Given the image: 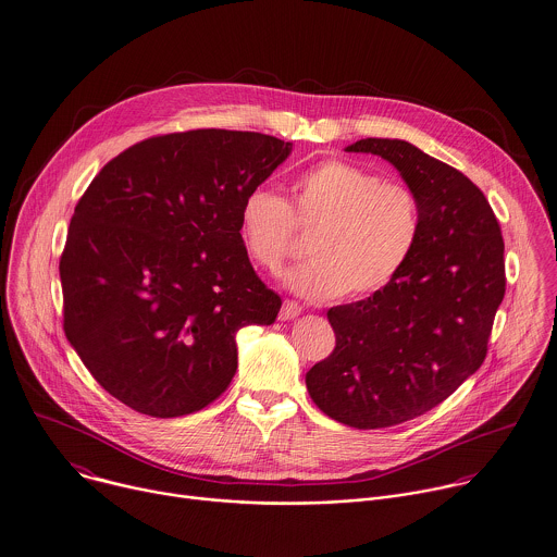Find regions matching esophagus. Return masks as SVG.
I'll return each mask as SVG.
<instances>
[{
  "mask_svg": "<svg viewBox=\"0 0 557 557\" xmlns=\"http://www.w3.org/2000/svg\"><path fill=\"white\" fill-rule=\"evenodd\" d=\"M302 313V307L295 302V300H284L282 305V311H280V320L282 322H288V320H295Z\"/></svg>",
  "mask_w": 557,
  "mask_h": 557,
  "instance_id": "34e87169",
  "label": "esophagus"
}]
</instances>
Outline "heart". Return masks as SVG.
Returning a JSON list of instances; mask_svg holds the SVG:
<instances>
[{
  "instance_id": "heart-1",
  "label": "heart",
  "mask_w": 557,
  "mask_h": 557,
  "mask_svg": "<svg viewBox=\"0 0 557 557\" xmlns=\"http://www.w3.org/2000/svg\"><path fill=\"white\" fill-rule=\"evenodd\" d=\"M296 230L313 237L311 261L286 277L290 290L309 298H366L385 290L412 259L423 208L408 185L327 160L296 176L288 201L267 189L244 197L239 235L257 267L280 271L295 250Z\"/></svg>"
}]
</instances>
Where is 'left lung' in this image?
<instances>
[{"mask_svg": "<svg viewBox=\"0 0 557 557\" xmlns=\"http://www.w3.org/2000/svg\"><path fill=\"white\" fill-rule=\"evenodd\" d=\"M423 208L419 246L385 290L327 311L336 347L305 376L315 406L356 429L417 419L484 363L505 296V244L488 199L457 168L399 138H361Z\"/></svg>", "mask_w": 557, "mask_h": 557, "instance_id": "obj_1", "label": "left lung"}]
</instances>
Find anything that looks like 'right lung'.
I'll return each instance as SVG.
<instances>
[{
    "label": "right lung",
    "instance_id": "obj_1",
    "mask_svg": "<svg viewBox=\"0 0 557 557\" xmlns=\"http://www.w3.org/2000/svg\"><path fill=\"white\" fill-rule=\"evenodd\" d=\"M290 153L261 132H176L95 176L59 269L66 341L104 392L172 419L230 387L237 330L282 307L246 255L239 210Z\"/></svg>",
    "mask_w": 557,
    "mask_h": 557
}]
</instances>
